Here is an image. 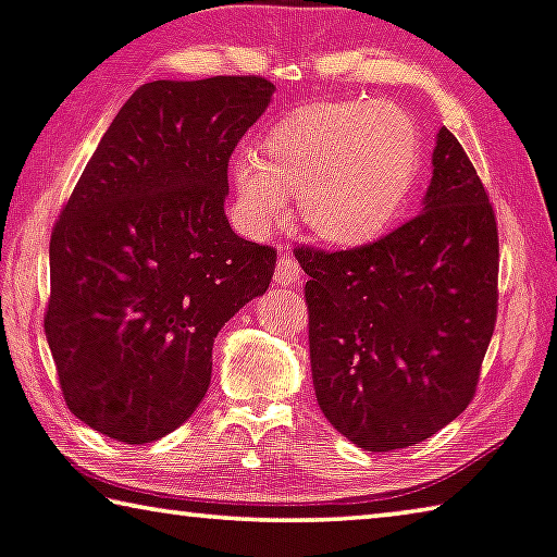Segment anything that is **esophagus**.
Returning <instances> with one entry per match:
<instances>
[{"instance_id": "34e87169", "label": "esophagus", "mask_w": 557, "mask_h": 557, "mask_svg": "<svg viewBox=\"0 0 557 557\" xmlns=\"http://www.w3.org/2000/svg\"><path fill=\"white\" fill-rule=\"evenodd\" d=\"M300 280H302L300 262H297L293 255H282L275 268V282H282V285H295V282Z\"/></svg>"}]
</instances>
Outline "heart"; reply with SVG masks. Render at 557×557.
Returning <instances> with one entry per match:
<instances>
[{"label":"heart","mask_w":557,"mask_h":557,"mask_svg":"<svg viewBox=\"0 0 557 557\" xmlns=\"http://www.w3.org/2000/svg\"><path fill=\"white\" fill-rule=\"evenodd\" d=\"M420 172L412 117L383 102L318 104L280 120L262 157H232L237 212L255 235L275 230L297 195L300 220L330 245H364L400 218Z\"/></svg>","instance_id":"b5f03b06"}]
</instances>
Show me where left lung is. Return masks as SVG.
Returning <instances> with one entry per match:
<instances>
[{"instance_id":"left-lung-1","label":"left lung","mask_w":557,"mask_h":557,"mask_svg":"<svg viewBox=\"0 0 557 557\" xmlns=\"http://www.w3.org/2000/svg\"><path fill=\"white\" fill-rule=\"evenodd\" d=\"M425 210L352 250L300 245L314 395L362 450L422 443L475 397L497 320V222L470 157L437 132Z\"/></svg>"}]
</instances>
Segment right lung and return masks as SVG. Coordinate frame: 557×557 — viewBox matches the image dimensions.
Masks as SVG:
<instances>
[{"label": "right lung", "mask_w": 557, "mask_h": 557, "mask_svg": "<svg viewBox=\"0 0 557 557\" xmlns=\"http://www.w3.org/2000/svg\"><path fill=\"white\" fill-rule=\"evenodd\" d=\"M272 82H147L122 104L49 239L45 332L62 397L97 433L143 445L210 387L212 343L270 287L277 250L225 218L227 164Z\"/></svg>", "instance_id": "obj_1"}]
</instances>
